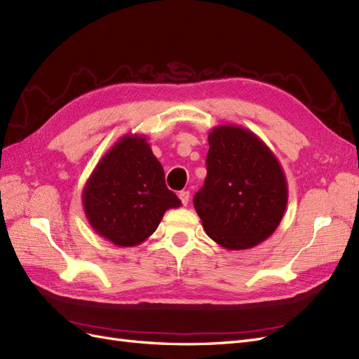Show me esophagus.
<instances>
[{
  "label": "esophagus",
  "instance_id": "34e87169",
  "mask_svg": "<svg viewBox=\"0 0 359 359\" xmlns=\"http://www.w3.org/2000/svg\"><path fill=\"white\" fill-rule=\"evenodd\" d=\"M178 196H180V199H181L182 205H184V206H187L189 199H190V191H187V190H182V191H180V193H178Z\"/></svg>",
  "mask_w": 359,
  "mask_h": 359
}]
</instances>
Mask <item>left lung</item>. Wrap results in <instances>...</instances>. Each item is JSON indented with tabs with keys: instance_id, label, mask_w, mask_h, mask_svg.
<instances>
[{
	"instance_id": "8db88e82",
	"label": "left lung",
	"mask_w": 359,
	"mask_h": 359,
	"mask_svg": "<svg viewBox=\"0 0 359 359\" xmlns=\"http://www.w3.org/2000/svg\"><path fill=\"white\" fill-rule=\"evenodd\" d=\"M206 178L193 205L212 241L247 250L274 233L287 205V181L266 144L240 126L208 135Z\"/></svg>"
}]
</instances>
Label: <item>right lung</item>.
Listing matches in <instances>:
<instances>
[{
  "mask_svg": "<svg viewBox=\"0 0 359 359\" xmlns=\"http://www.w3.org/2000/svg\"><path fill=\"white\" fill-rule=\"evenodd\" d=\"M83 211L97 235L118 247L142 244L181 201L144 135H126L97 163L82 190Z\"/></svg>",
  "mask_w": 359,
  "mask_h": 359,
  "instance_id": "obj_1",
  "label": "right lung"
}]
</instances>
